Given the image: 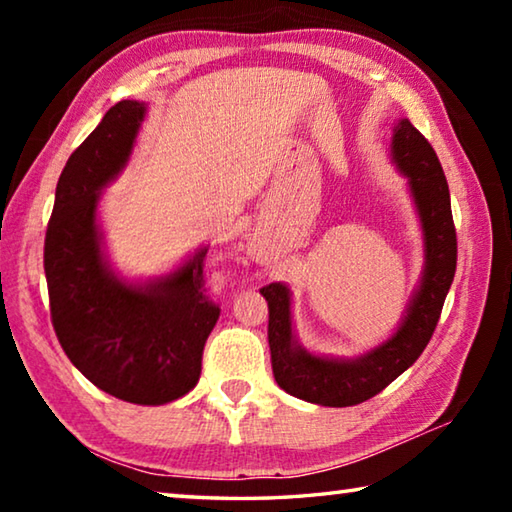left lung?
<instances>
[{"instance_id": "obj_1", "label": "left lung", "mask_w": 512, "mask_h": 512, "mask_svg": "<svg viewBox=\"0 0 512 512\" xmlns=\"http://www.w3.org/2000/svg\"><path fill=\"white\" fill-rule=\"evenodd\" d=\"M393 160L409 176L427 244L422 284L393 339L354 361L314 357L293 341L289 289L277 282L259 289L268 302V345L275 381L300 400L323 406H354L370 400L418 361L438 325L458 257L449 187L436 151L409 119L395 126Z\"/></svg>"}]
</instances>
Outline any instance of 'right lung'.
Here are the masks:
<instances>
[{
  "label": "right lung",
  "mask_w": 512,
  "mask_h": 512,
  "mask_svg": "<svg viewBox=\"0 0 512 512\" xmlns=\"http://www.w3.org/2000/svg\"><path fill=\"white\" fill-rule=\"evenodd\" d=\"M144 103L119 101L60 173L45 237L51 325L69 361L94 386L133 404H167L201 377L221 307L207 296V248L176 273L133 287L103 264L97 196L124 167Z\"/></svg>",
  "instance_id": "right-lung-1"
}]
</instances>
